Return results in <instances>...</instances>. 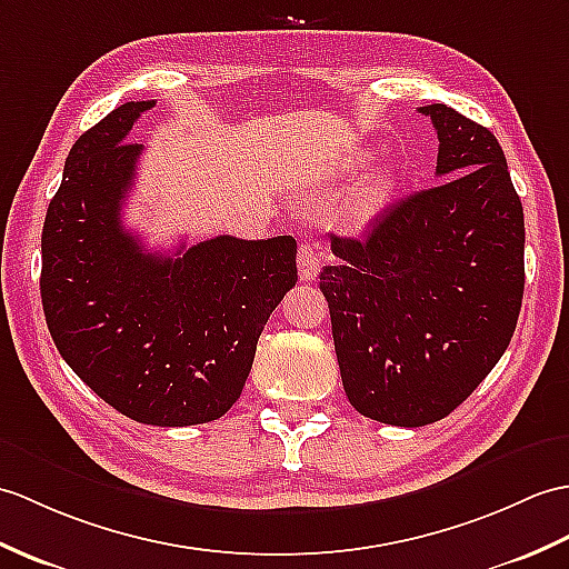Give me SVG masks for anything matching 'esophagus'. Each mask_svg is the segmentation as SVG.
<instances>
[{"instance_id": "1", "label": "esophagus", "mask_w": 569, "mask_h": 569, "mask_svg": "<svg viewBox=\"0 0 569 569\" xmlns=\"http://www.w3.org/2000/svg\"><path fill=\"white\" fill-rule=\"evenodd\" d=\"M320 249L310 242H302L298 249V271H300V279L302 281H315L317 273H320Z\"/></svg>"}]
</instances>
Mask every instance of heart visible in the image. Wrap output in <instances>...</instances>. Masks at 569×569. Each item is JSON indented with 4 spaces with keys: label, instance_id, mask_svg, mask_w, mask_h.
I'll return each mask as SVG.
<instances>
[{
    "label": "heart",
    "instance_id": "obj_1",
    "mask_svg": "<svg viewBox=\"0 0 569 569\" xmlns=\"http://www.w3.org/2000/svg\"><path fill=\"white\" fill-rule=\"evenodd\" d=\"M366 160H368V157L363 152L353 154L351 157V167L359 169V167L366 164ZM395 187H398V179H395V174H390V171H378V174L368 179L363 187H361V191L356 193L353 216L359 218L361 222L378 216L380 210L390 203V198L395 193Z\"/></svg>",
    "mask_w": 569,
    "mask_h": 569
}]
</instances>
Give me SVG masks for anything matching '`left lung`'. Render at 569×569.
Listing matches in <instances>:
<instances>
[{
	"instance_id": "left-lung-1",
	"label": "left lung",
	"mask_w": 569,
	"mask_h": 569,
	"mask_svg": "<svg viewBox=\"0 0 569 569\" xmlns=\"http://www.w3.org/2000/svg\"><path fill=\"white\" fill-rule=\"evenodd\" d=\"M439 136L436 177L332 237L320 271L349 402L392 427L448 417L492 371L523 298V208L497 138L446 103L421 106Z\"/></svg>"
}]
</instances>
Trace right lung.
Instances as JSON below:
<instances>
[{"label":"right lung","mask_w":569,"mask_h":569,"mask_svg":"<svg viewBox=\"0 0 569 569\" xmlns=\"http://www.w3.org/2000/svg\"><path fill=\"white\" fill-rule=\"evenodd\" d=\"M154 101H128L77 138L46 213L43 312L60 356L118 412L152 427L222 417L242 395L269 315L298 281L296 240L213 237L148 252L123 228Z\"/></svg>","instance_id":"obj_1"}]
</instances>
